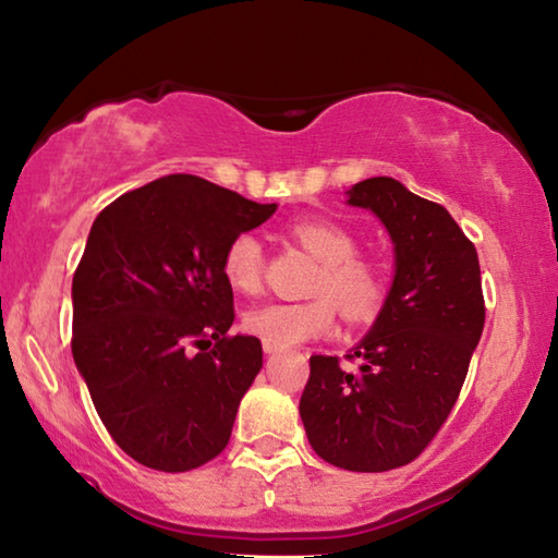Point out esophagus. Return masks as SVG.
<instances>
[{
	"label": "esophagus",
	"mask_w": 558,
	"mask_h": 558,
	"mask_svg": "<svg viewBox=\"0 0 558 558\" xmlns=\"http://www.w3.org/2000/svg\"><path fill=\"white\" fill-rule=\"evenodd\" d=\"M280 344H276V342H268V339H263V352L266 354H276V352H280Z\"/></svg>",
	"instance_id": "esophagus-1"
}]
</instances>
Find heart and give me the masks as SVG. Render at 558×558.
Returning <instances> with one entry per match:
<instances>
[{
	"label": "heart",
	"instance_id": "obj_1",
	"mask_svg": "<svg viewBox=\"0 0 558 558\" xmlns=\"http://www.w3.org/2000/svg\"><path fill=\"white\" fill-rule=\"evenodd\" d=\"M292 235L323 263L313 288L317 298L302 302L276 300L251 307L243 317L251 335L290 347L332 335L339 319L337 305L349 319H369L379 313L389 288L386 276L376 263L356 256L359 243L344 226L329 219H300L292 223ZM263 266L266 256L258 235L239 233L226 245L223 278L235 292H256Z\"/></svg>",
	"mask_w": 558,
	"mask_h": 558
}]
</instances>
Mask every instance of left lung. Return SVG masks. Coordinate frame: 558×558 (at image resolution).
<instances>
[{
	"label": "left lung",
	"instance_id": "8db88e82",
	"mask_svg": "<svg viewBox=\"0 0 558 558\" xmlns=\"http://www.w3.org/2000/svg\"><path fill=\"white\" fill-rule=\"evenodd\" d=\"M349 204L379 216L396 253L393 286L379 317L349 359L310 356L300 399L307 440L329 465L384 472L421 456L465 384L485 327L480 260L440 204L391 177L349 189Z\"/></svg>",
	"mask_w": 558,
	"mask_h": 558
}]
</instances>
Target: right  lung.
<instances>
[{
	"label": "right lung",
	"instance_id": "right-lung-1",
	"mask_svg": "<svg viewBox=\"0 0 558 558\" xmlns=\"http://www.w3.org/2000/svg\"><path fill=\"white\" fill-rule=\"evenodd\" d=\"M272 214L276 204L169 174L93 221L73 272L71 352L102 426L132 460L186 472L229 446L263 347L229 335L223 253Z\"/></svg>",
	"mask_w": 558,
	"mask_h": 558
}]
</instances>
